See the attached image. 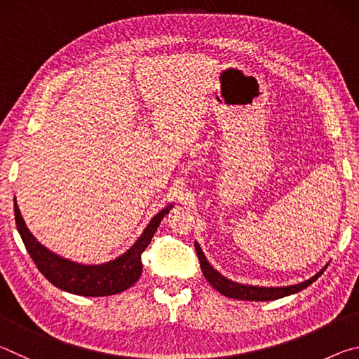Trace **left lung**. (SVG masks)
Listing matches in <instances>:
<instances>
[{
    "instance_id": "1",
    "label": "left lung",
    "mask_w": 359,
    "mask_h": 359,
    "mask_svg": "<svg viewBox=\"0 0 359 359\" xmlns=\"http://www.w3.org/2000/svg\"><path fill=\"white\" fill-rule=\"evenodd\" d=\"M194 248H196L198 258H199V264H201L203 274L208 278V282L214 287L218 293H222L228 297H234V299H242V301H274L278 299V297L288 296L297 293L304 288H307L312 282L317 280V278L323 274L326 266L321 269L318 274H315L312 278L309 280L297 283V285H291V287H280V288H266V287H250V285H241L236 282H231L228 278H224L220 272H217L214 267L209 264V261L205 259L204 253L201 250L196 242H194Z\"/></svg>"
}]
</instances>
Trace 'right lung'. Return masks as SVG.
I'll list each match as a JSON object with an SVG mask.
<instances>
[{"instance_id":"add662e5","label":"right lung","mask_w":359,"mask_h":359,"mask_svg":"<svg viewBox=\"0 0 359 359\" xmlns=\"http://www.w3.org/2000/svg\"><path fill=\"white\" fill-rule=\"evenodd\" d=\"M171 209L172 204L158 212L151 218V222L147 224V228H145L136 244L117 259L109 261L104 264L83 266L58 257V255L47 250L44 245H41L28 231L20 215L19 205L14 203L17 229H19L20 238L25 244L29 257L34 261L36 267L57 288L79 296H111L121 293V291L130 288L131 285H135L142 274L141 255L149 247L158 224L161 223L163 218Z\"/></svg>"}]
</instances>
